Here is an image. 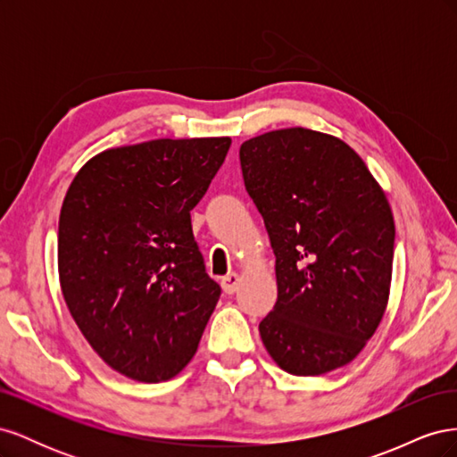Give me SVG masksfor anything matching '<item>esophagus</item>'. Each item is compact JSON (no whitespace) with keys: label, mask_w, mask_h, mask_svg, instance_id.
Here are the masks:
<instances>
[{"label":"esophagus","mask_w":457,"mask_h":457,"mask_svg":"<svg viewBox=\"0 0 457 457\" xmlns=\"http://www.w3.org/2000/svg\"><path fill=\"white\" fill-rule=\"evenodd\" d=\"M220 286H223V292L227 295H232L240 286V276L237 272H230V274H227V276H223V278H220Z\"/></svg>","instance_id":"esophagus-1"}]
</instances>
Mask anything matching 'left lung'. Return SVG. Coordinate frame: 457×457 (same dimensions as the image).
Here are the masks:
<instances>
[{
	"label": "left lung",
	"instance_id": "1",
	"mask_svg": "<svg viewBox=\"0 0 457 457\" xmlns=\"http://www.w3.org/2000/svg\"><path fill=\"white\" fill-rule=\"evenodd\" d=\"M247 195L276 257L278 299L259 334L294 376L349 364L378 329L389 299L395 220L356 152L305 128L240 146Z\"/></svg>",
	"mask_w": 457,
	"mask_h": 457
}]
</instances>
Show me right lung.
Returning <instances> with one entry per match:
<instances>
[{"label": "right lung", "instance_id": "right-lung-1", "mask_svg": "<svg viewBox=\"0 0 457 457\" xmlns=\"http://www.w3.org/2000/svg\"><path fill=\"white\" fill-rule=\"evenodd\" d=\"M228 137L110 148L78 171L59 219L62 295L103 361L168 381L195 356L220 287L190 212L225 162Z\"/></svg>", "mask_w": 457, "mask_h": 457}]
</instances>
